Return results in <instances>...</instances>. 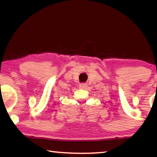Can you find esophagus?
Wrapping results in <instances>:
<instances>
[{
  "label": "esophagus",
  "instance_id": "34e87169",
  "mask_svg": "<svg viewBox=\"0 0 157 157\" xmlns=\"http://www.w3.org/2000/svg\"><path fill=\"white\" fill-rule=\"evenodd\" d=\"M87 87V85L86 83H81V84L79 85V87H80V89H85Z\"/></svg>",
  "mask_w": 157,
  "mask_h": 157
}]
</instances>
